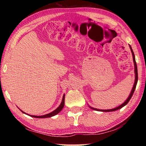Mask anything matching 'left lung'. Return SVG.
<instances>
[{
    "mask_svg": "<svg viewBox=\"0 0 146 146\" xmlns=\"http://www.w3.org/2000/svg\"><path fill=\"white\" fill-rule=\"evenodd\" d=\"M129 47L131 48V50L132 52V56H133V61H134V68H135V82H134V85L133 86V88L132 91L131 92V94L129 95V97H128V98L127 99L125 100V102L124 103H123L122 105H120V106L117 107L115 108H113V109H110V110H100V109H97V108H92L91 107H90V108H92V109H94L95 110H97V111H115V110H119L120 108H122L123 106H125V105H127L128 104V102H129V100H131V97H132L133 94H134V92L135 91V89L136 88V85H137V80H138V73H137V64H136V61H135V55L134 52H133L132 49L131 48V45H129Z\"/></svg>",
    "mask_w": 146,
    "mask_h": 146,
    "instance_id": "obj_1",
    "label": "left lung"
}]
</instances>
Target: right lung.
Returning a JSON list of instances; mask_svg holds the SVG:
<instances>
[{
	"mask_svg": "<svg viewBox=\"0 0 146 146\" xmlns=\"http://www.w3.org/2000/svg\"><path fill=\"white\" fill-rule=\"evenodd\" d=\"M64 96H65V95H64L63 97V100H62V102H61V103L60 106H59V107L56 108V109L54 110L53 111H52V112L49 113H48V114L44 115H41V116L30 115H29V116H31V117H35V118H39V119H42V118H48V117H52V116L58 114L59 112H60L61 110L62 109H63V108L64 105ZM21 111H23L21 110ZM23 112L24 113V111H23Z\"/></svg>",
	"mask_w": 146,
	"mask_h": 146,
	"instance_id": "right-lung-1",
	"label": "right lung"
}]
</instances>
